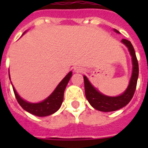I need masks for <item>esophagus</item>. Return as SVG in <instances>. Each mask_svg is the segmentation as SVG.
Listing matches in <instances>:
<instances>
[{"label":"esophagus","mask_w":148,"mask_h":148,"mask_svg":"<svg viewBox=\"0 0 148 148\" xmlns=\"http://www.w3.org/2000/svg\"><path fill=\"white\" fill-rule=\"evenodd\" d=\"M74 71L75 72H77V73H81L82 70L81 69V67H78V66H76V67H74Z\"/></svg>","instance_id":"34e87169"}]
</instances>
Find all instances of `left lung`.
Returning a JSON list of instances; mask_svg holds the SVG:
<instances>
[{"label": "left lung", "instance_id": "left-lung-1", "mask_svg": "<svg viewBox=\"0 0 148 148\" xmlns=\"http://www.w3.org/2000/svg\"><path fill=\"white\" fill-rule=\"evenodd\" d=\"M114 31L116 32L119 33L117 30L114 29ZM121 42L127 46L132 56V77L129 82V85L127 86V90L124 91V93L117 97L106 96L101 93H100L99 91H97L91 85L88 78L86 76H83L85 93H86V99L88 100L90 105L97 110L101 112H112L118 110L125 106H127L132 100L135 93L138 76H139V64L137 61L136 55L133 46L131 43L130 41L123 39L121 40Z\"/></svg>", "mask_w": 148, "mask_h": 148}]
</instances>
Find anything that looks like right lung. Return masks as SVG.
I'll use <instances>...</instances> for the list:
<instances>
[{
  "instance_id": "1",
  "label": "right lung",
  "mask_w": 148,
  "mask_h": 148,
  "mask_svg": "<svg viewBox=\"0 0 148 148\" xmlns=\"http://www.w3.org/2000/svg\"><path fill=\"white\" fill-rule=\"evenodd\" d=\"M71 76H72V72L71 71L60 82V83L58 84V86L54 90V92L47 98H46L42 102L39 103H30L24 101L18 95L14 87L12 86V88L18 103L25 111L37 116H47L55 113L61 107L62 103L63 101L65 89L71 79Z\"/></svg>"
}]
</instances>
